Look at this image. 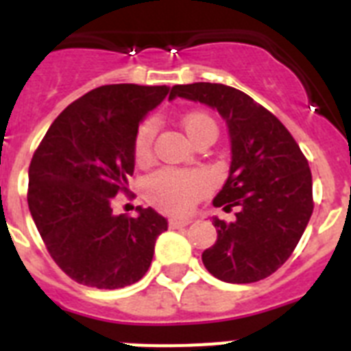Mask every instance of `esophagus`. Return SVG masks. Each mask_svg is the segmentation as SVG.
<instances>
[{
	"label": "esophagus",
	"mask_w": 351,
	"mask_h": 351,
	"mask_svg": "<svg viewBox=\"0 0 351 351\" xmlns=\"http://www.w3.org/2000/svg\"><path fill=\"white\" fill-rule=\"evenodd\" d=\"M193 218L191 217H172L170 218V227H184L190 226Z\"/></svg>",
	"instance_id": "34e87169"
}]
</instances>
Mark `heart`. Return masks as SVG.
<instances>
[{
  "mask_svg": "<svg viewBox=\"0 0 351 351\" xmlns=\"http://www.w3.org/2000/svg\"><path fill=\"white\" fill-rule=\"evenodd\" d=\"M182 128L193 140L199 136L202 131H215L217 125L211 117L204 113H190L182 119ZM156 124L152 121H147L140 124L134 134V160L140 165H145L151 161L152 156V142H154ZM208 190V179L202 172H178V170H161L154 173L147 181V195L149 199L158 204L160 208L169 209V211H182L188 209L204 191Z\"/></svg>",
  "mask_w": 351,
  "mask_h": 351,
  "instance_id": "1",
  "label": "heart"
}]
</instances>
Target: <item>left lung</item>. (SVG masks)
I'll return each mask as SVG.
<instances>
[{
  "mask_svg": "<svg viewBox=\"0 0 351 351\" xmlns=\"http://www.w3.org/2000/svg\"><path fill=\"white\" fill-rule=\"evenodd\" d=\"M202 103L220 113L230 140L227 181L213 206L217 241L202 252L213 277L250 284L277 271L291 256L313 215V176L291 133L250 95L221 83L172 86L170 99Z\"/></svg>",
  "mask_w": 351,
  "mask_h": 351,
  "instance_id": "1",
  "label": "left lung"
}]
</instances>
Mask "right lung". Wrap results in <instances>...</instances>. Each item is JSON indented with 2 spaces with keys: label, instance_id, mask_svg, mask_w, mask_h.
<instances>
[{
  "label": "right lung",
  "instance_id": "right-lung-1",
  "mask_svg": "<svg viewBox=\"0 0 351 351\" xmlns=\"http://www.w3.org/2000/svg\"><path fill=\"white\" fill-rule=\"evenodd\" d=\"M170 86L104 85L69 104L28 170V206L51 257L76 282L119 289L138 282L169 221L152 208L113 213L134 172V134Z\"/></svg>",
  "mask_w": 351,
  "mask_h": 351
}]
</instances>
